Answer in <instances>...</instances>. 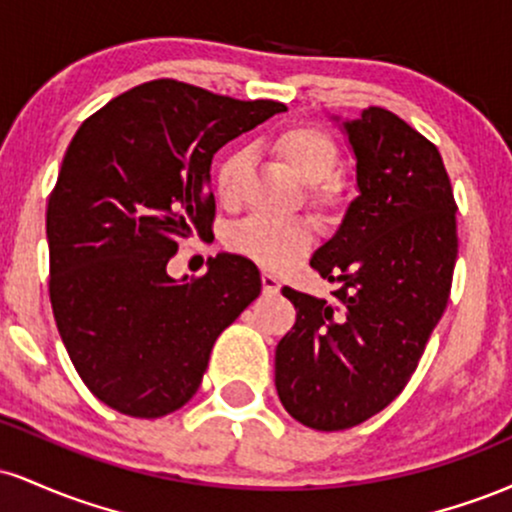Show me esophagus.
Here are the masks:
<instances>
[{
  "label": "esophagus",
  "mask_w": 512,
  "mask_h": 512,
  "mask_svg": "<svg viewBox=\"0 0 512 512\" xmlns=\"http://www.w3.org/2000/svg\"><path fill=\"white\" fill-rule=\"evenodd\" d=\"M262 289L264 293H276L281 289V281L279 276L272 274V272H262Z\"/></svg>",
  "instance_id": "1"
}]
</instances>
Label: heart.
<instances>
[{"label":"heart","mask_w":512,"mask_h":512,"mask_svg":"<svg viewBox=\"0 0 512 512\" xmlns=\"http://www.w3.org/2000/svg\"><path fill=\"white\" fill-rule=\"evenodd\" d=\"M274 151L293 173L313 190L315 204H332L337 199L339 149L327 132L317 127H291L274 139ZM250 156L233 149L216 168V195L221 202L236 204L243 195ZM313 245V233L303 221H281L269 216H252L231 233V248L267 269H286L296 264Z\"/></svg>","instance_id":"1"}]
</instances>
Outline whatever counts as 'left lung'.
I'll return each instance as SVG.
<instances>
[{
    "mask_svg": "<svg viewBox=\"0 0 512 512\" xmlns=\"http://www.w3.org/2000/svg\"><path fill=\"white\" fill-rule=\"evenodd\" d=\"M339 122L356 190L310 267L334 301L284 286L296 325L276 346L274 385L296 421L342 431L395 399L448 305L457 260L455 197L438 149L385 108Z\"/></svg>",
    "mask_w": 512,
    "mask_h": 512,
    "instance_id": "obj_1",
    "label": "left lung"
}]
</instances>
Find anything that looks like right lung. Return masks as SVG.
Here are the masks:
<instances>
[{"mask_svg":"<svg viewBox=\"0 0 512 512\" xmlns=\"http://www.w3.org/2000/svg\"><path fill=\"white\" fill-rule=\"evenodd\" d=\"M284 110L158 79L76 129L45 221L50 301L76 373L120 414L158 419L190 402L216 337L260 296L257 267L231 252L195 281L166 267L211 228L216 151Z\"/></svg>","mask_w":512,"mask_h":512,"instance_id":"1","label":"right lung"}]
</instances>
